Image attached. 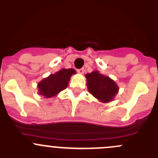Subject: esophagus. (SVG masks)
<instances>
[{"instance_id": "34e87169", "label": "esophagus", "mask_w": 158, "mask_h": 158, "mask_svg": "<svg viewBox=\"0 0 158 158\" xmlns=\"http://www.w3.org/2000/svg\"><path fill=\"white\" fill-rule=\"evenodd\" d=\"M77 72L79 73V74H82V73H84V69H78Z\"/></svg>"}]
</instances>
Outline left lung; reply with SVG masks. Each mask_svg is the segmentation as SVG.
Masks as SVG:
<instances>
[{
    "label": "left lung",
    "mask_w": 158,
    "mask_h": 158,
    "mask_svg": "<svg viewBox=\"0 0 158 158\" xmlns=\"http://www.w3.org/2000/svg\"><path fill=\"white\" fill-rule=\"evenodd\" d=\"M85 78L89 92L101 102H111L118 92L119 88L116 82L97 70L85 74Z\"/></svg>",
    "instance_id": "left-lung-1"
}]
</instances>
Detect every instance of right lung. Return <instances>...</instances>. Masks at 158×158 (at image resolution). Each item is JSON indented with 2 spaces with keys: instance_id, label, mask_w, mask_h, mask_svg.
<instances>
[{
  "instance_id": "1",
  "label": "right lung",
  "mask_w": 158,
  "mask_h": 158,
  "mask_svg": "<svg viewBox=\"0 0 158 158\" xmlns=\"http://www.w3.org/2000/svg\"><path fill=\"white\" fill-rule=\"evenodd\" d=\"M76 73L74 69H61L54 74H50L38 82V94L46 98L56 96L67 88L70 78Z\"/></svg>"
}]
</instances>
